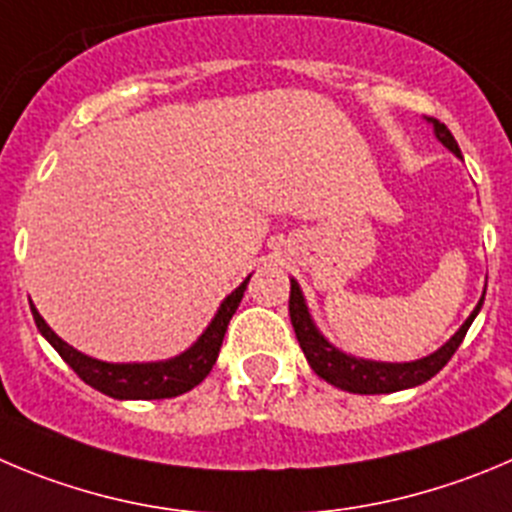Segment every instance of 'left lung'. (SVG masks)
Listing matches in <instances>:
<instances>
[{"mask_svg":"<svg viewBox=\"0 0 512 512\" xmlns=\"http://www.w3.org/2000/svg\"><path fill=\"white\" fill-rule=\"evenodd\" d=\"M427 121L434 126V133H437L439 141L450 148L452 154L460 156V146H457L450 128L432 116H429ZM482 300H485V295H482L477 308L472 310L470 318L462 323V328L450 338V341L444 343L439 351H434L432 356L419 358V361H412V364H376V361H361V358H351L343 351H338V348H333L331 343L318 333L313 321H310L303 293H300L295 280H290L288 308L290 321H293L295 328V338H298L300 348H303L305 358H308L310 369L321 376L323 381H328V384L338 386V389L343 391H351V394H391V391H401L409 389V386L424 384V381H429L434 374H439V371L447 366V361L455 356L460 343L465 341L467 328L472 326L475 315L480 313Z\"/></svg>","mask_w":512,"mask_h":512,"instance_id":"left-lung-1","label":"left lung"}]
</instances>
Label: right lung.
<instances>
[{
	"label": "right lung",
	"mask_w": 512,
	"mask_h": 512,
	"mask_svg": "<svg viewBox=\"0 0 512 512\" xmlns=\"http://www.w3.org/2000/svg\"><path fill=\"white\" fill-rule=\"evenodd\" d=\"M247 283H250V278L234 290L232 295H227L222 308L214 315V321L209 323L207 331L202 333V338L189 351L171 358V361H161V364H105V361L75 351L62 338H57L55 331L42 321V315L37 313L35 305H32V318H35L42 336L60 353L62 361L85 384L98 389L100 394L113 396V399H171V396H179L184 391L194 389L197 384H202L209 371H212V366L217 364L224 333H227L234 310H237L242 295H245Z\"/></svg>",
	"instance_id": "obj_1"
}]
</instances>
